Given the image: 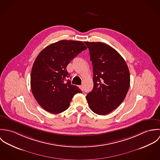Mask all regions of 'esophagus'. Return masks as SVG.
Returning a JSON list of instances; mask_svg holds the SVG:
<instances>
[{
    "label": "esophagus",
    "instance_id": "34e87169",
    "mask_svg": "<svg viewBox=\"0 0 160 160\" xmlns=\"http://www.w3.org/2000/svg\"><path fill=\"white\" fill-rule=\"evenodd\" d=\"M79 88L82 90V91H83V86L82 85H81V86H79Z\"/></svg>",
    "mask_w": 160,
    "mask_h": 160
}]
</instances>
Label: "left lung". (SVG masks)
Here are the masks:
<instances>
[{
    "instance_id": "1",
    "label": "left lung",
    "mask_w": 160,
    "mask_h": 160,
    "mask_svg": "<svg viewBox=\"0 0 160 160\" xmlns=\"http://www.w3.org/2000/svg\"><path fill=\"white\" fill-rule=\"evenodd\" d=\"M93 67V88L86 99L92 111L105 115L124 100L130 86L128 67L121 55L102 42H84Z\"/></svg>"
}]
</instances>
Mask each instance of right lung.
I'll list each match as a JSON object with an SVG mask.
<instances>
[{"label": "right lung", "instance_id": "right-lung-1", "mask_svg": "<svg viewBox=\"0 0 160 160\" xmlns=\"http://www.w3.org/2000/svg\"><path fill=\"white\" fill-rule=\"evenodd\" d=\"M87 49L82 41L62 40L47 46L38 55L31 74L32 93L47 112L58 114L65 111L72 97L82 93L67 78V67L82 51Z\"/></svg>", "mask_w": 160, "mask_h": 160}]
</instances>
